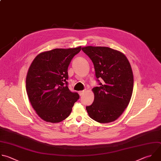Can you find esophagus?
I'll list each match as a JSON object with an SVG mask.
<instances>
[{
	"label": "esophagus",
	"mask_w": 161,
	"mask_h": 161,
	"mask_svg": "<svg viewBox=\"0 0 161 161\" xmlns=\"http://www.w3.org/2000/svg\"><path fill=\"white\" fill-rule=\"evenodd\" d=\"M85 91H86V90H82V91H80V92H78V93H79V95H83V94H84V93L85 92Z\"/></svg>",
	"instance_id": "esophagus-1"
}]
</instances>
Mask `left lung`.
Segmentation results:
<instances>
[{"mask_svg":"<svg viewBox=\"0 0 161 161\" xmlns=\"http://www.w3.org/2000/svg\"><path fill=\"white\" fill-rule=\"evenodd\" d=\"M82 50L93 62L97 78L103 80L92 90L94 100L86 107L88 114L100 123L113 122L131 98L134 80L130 63L123 53L109 47L86 46Z\"/></svg>","mask_w":161,"mask_h":161,"instance_id":"left-lung-1","label":"left lung"}]
</instances>
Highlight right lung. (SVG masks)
I'll return each mask as SVG.
<instances>
[{
    "label": "right lung",
    "instance_id": "1",
    "mask_svg": "<svg viewBox=\"0 0 161 161\" xmlns=\"http://www.w3.org/2000/svg\"><path fill=\"white\" fill-rule=\"evenodd\" d=\"M81 49L55 48L40 53L31 63L26 89L32 108L46 122L58 123L66 119L80 98L68 86V68Z\"/></svg>",
    "mask_w": 161,
    "mask_h": 161
}]
</instances>
